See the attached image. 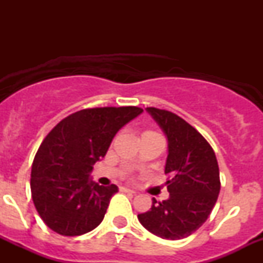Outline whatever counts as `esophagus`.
Wrapping results in <instances>:
<instances>
[{"instance_id": "1", "label": "esophagus", "mask_w": 263, "mask_h": 263, "mask_svg": "<svg viewBox=\"0 0 263 263\" xmlns=\"http://www.w3.org/2000/svg\"><path fill=\"white\" fill-rule=\"evenodd\" d=\"M122 190H123V192H126V193H131V194H136L135 190H132V189H128V188H122Z\"/></svg>"}]
</instances>
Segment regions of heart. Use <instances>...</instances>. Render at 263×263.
Returning <instances> with one entry per match:
<instances>
[{"label": "heart", "instance_id": "b5f03b06", "mask_svg": "<svg viewBox=\"0 0 263 263\" xmlns=\"http://www.w3.org/2000/svg\"><path fill=\"white\" fill-rule=\"evenodd\" d=\"M142 135H157V134H156V132H153V131H144Z\"/></svg>", "mask_w": 263, "mask_h": 263}]
</instances>
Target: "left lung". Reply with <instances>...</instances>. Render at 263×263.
Wrapping results in <instances>:
<instances>
[{"label": "left lung", "mask_w": 263, "mask_h": 263, "mask_svg": "<svg viewBox=\"0 0 263 263\" xmlns=\"http://www.w3.org/2000/svg\"><path fill=\"white\" fill-rule=\"evenodd\" d=\"M147 112L167 136V200H152L151 210L138 214L149 232L167 240H180L206 221L220 192L219 165L208 141L182 117L167 110L147 107Z\"/></svg>", "instance_id": "8db88e82"}]
</instances>
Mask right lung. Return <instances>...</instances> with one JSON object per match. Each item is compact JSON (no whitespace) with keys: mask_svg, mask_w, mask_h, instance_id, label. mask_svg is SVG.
Masks as SVG:
<instances>
[{"mask_svg":"<svg viewBox=\"0 0 263 263\" xmlns=\"http://www.w3.org/2000/svg\"><path fill=\"white\" fill-rule=\"evenodd\" d=\"M142 111L136 106L85 108L47 135L32 164L31 192L48 228L63 236H79L100 225L119 188L92 182V165L106 155L117 131Z\"/></svg>","mask_w":263,"mask_h":263,"instance_id":"add662e5","label":"right lung"}]
</instances>
